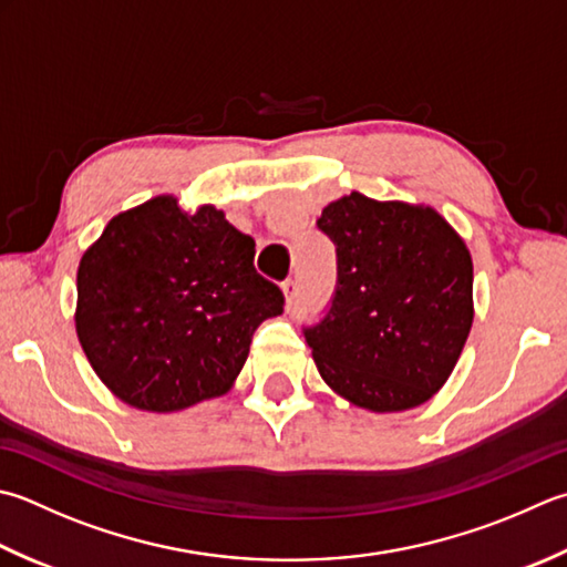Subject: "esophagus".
<instances>
[{
    "mask_svg": "<svg viewBox=\"0 0 567 567\" xmlns=\"http://www.w3.org/2000/svg\"><path fill=\"white\" fill-rule=\"evenodd\" d=\"M282 292H285V307L287 312L295 307V297H297V282L295 280H285L282 282Z\"/></svg>",
    "mask_w": 567,
    "mask_h": 567,
    "instance_id": "esophagus-1",
    "label": "esophagus"
}]
</instances>
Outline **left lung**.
<instances>
[{"mask_svg": "<svg viewBox=\"0 0 567 567\" xmlns=\"http://www.w3.org/2000/svg\"><path fill=\"white\" fill-rule=\"evenodd\" d=\"M337 246V290L305 327L321 379L373 413L435 395L470 337L472 258L430 206L373 202L353 192L317 220Z\"/></svg>", "mask_w": 567, "mask_h": 567, "instance_id": "8db88e82", "label": "left lung"}]
</instances>
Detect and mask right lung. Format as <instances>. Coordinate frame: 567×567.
Instances as JSON below:
<instances>
[{
  "label": "right lung",
  "mask_w": 567,
  "mask_h": 567,
  "mask_svg": "<svg viewBox=\"0 0 567 567\" xmlns=\"http://www.w3.org/2000/svg\"><path fill=\"white\" fill-rule=\"evenodd\" d=\"M224 210L174 196L117 214L78 265V341L122 403L174 413L224 395L282 290Z\"/></svg>",
  "instance_id": "1"
}]
</instances>
